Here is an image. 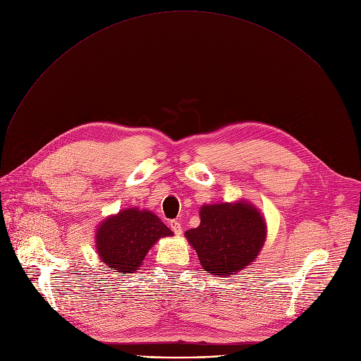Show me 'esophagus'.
<instances>
[{
  "label": "esophagus",
  "mask_w": 361,
  "mask_h": 361,
  "mask_svg": "<svg viewBox=\"0 0 361 361\" xmlns=\"http://www.w3.org/2000/svg\"><path fill=\"white\" fill-rule=\"evenodd\" d=\"M169 227H171V230H172L176 235H180V234H182V226H180L179 221L172 219L171 223H169Z\"/></svg>",
  "instance_id": "esophagus-1"
}]
</instances>
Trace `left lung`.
<instances>
[{"instance_id":"8db88e82","label":"left lung","mask_w":361,"mask_h":361,"mask_svg":"<svg viewBox=\"0 0 361 361\" xmlns=\"http://www.w3.org/2000/svg\"><path fill=\"white\" fill-rule=\"evenodd\" d=\"M201 224L185 233L195 248L204 270L214 276H231L252 264L266 241L267 227L262 212L244 200L205 204Z\"/></svg>"}]
</instances>
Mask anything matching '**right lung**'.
Returning a JSON list of instances; mask_svg holds the SVG:
<instances>
[{"instance_id": "1", "label": "right lung", "mask_w": 361, "mask_h": 361, "mask_svg": "<svg viewBox=\"0 0 361 361\" xmlns=\"http://www.w3.org/2000/svg\"><path fill=\"white\" fill-rule=\"evenodd\" d=\"M173 233L149 209L126 208L108 215L95 231V250L109 271L128 276L142 267L150 248Z\"/></svg>"}]
</instances>
